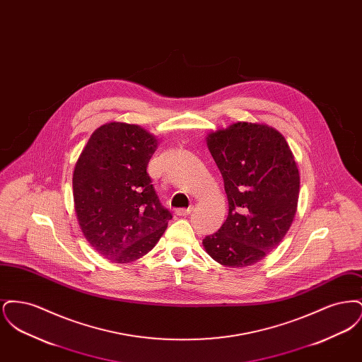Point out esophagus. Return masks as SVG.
I'll use <instances>...</instances> for the list:
<instances>
[{
  "label": "esophagus",
  "instance_id": "esophagus-1",
  "mask_svg": "<svg viewBox=\"0 0 362 362\" xmlns=\"http://www.w3.org/2000/svg\"><path fill=\"white\" fill-rule=\"evenodd\" d=\"M194 210V207L189 206L187 209H185V207H180V209H176L175 210V213L177 214V216H189V213Z\"/></svg>",
  "mask_w": 362,
  "mask_h": 362
}]
</instances>
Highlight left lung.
Wrapping results in <instances>:
<instances>
[{"label": "left lung", "mask_w": 362, "mask_h": 362, "mask_svg": "<svg viewBox=\"0 0 362 362\" xmlns=\"http://www.w3.org/2000/svg\"><path fill=\"white\" fill-rule=\"evenodd\" d=\"M207 148L223 175L229 211L204 247L224 266H251L276 248L292 225L300 191L292 151L276 129L248 122L210 133Z\"/></svg>", "instance_id": "8db88e82"}]
</instances>
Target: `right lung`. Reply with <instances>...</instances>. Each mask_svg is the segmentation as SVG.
I'll return each instance as SVG.
<instances>
[{"instance_id":"right-lung-1","label":"right lung","mask_w":362,"mask_h":362,"mask_svg":"<svg viewBox=\"0 0 362 362\" xmlns=\"http://www.w3.org/2000/svg\"><path fill=\"white\" fill-rule=\"evenodd\" d=\"M157 139L137 124L99 127L78 157L73 198L80 228L102 257L127 263L148 254L173 214L146 173Z\"/></svg>"}]
</instances>
